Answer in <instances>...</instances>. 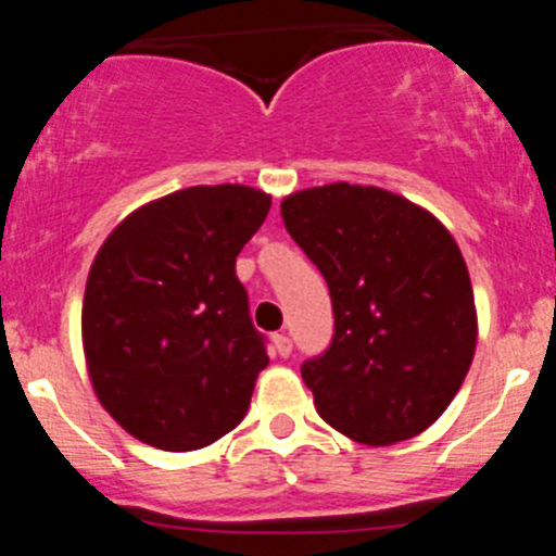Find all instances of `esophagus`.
<instances>
[{
	"label": "esophagus",
	"mask_w": 556,
	"mask_h": 556,
	"mask_svg": "<svg viewBox=\"0 0 556 556\" xmlns=\"http://www.w3.org/2000/svg\"><path fill=\"white\" fill-rule=\"evenodd\" d=\"M273 348H275V353H278V356L287 358L289 353H292V339H289L287 333H275V337H273Z\"/></svg>",
	"instance_id": "34e87169"
}]
</instances>
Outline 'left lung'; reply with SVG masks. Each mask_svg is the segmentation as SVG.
<instances>
[{
	"label": "left lung",
	"mask_w": 556,
	"mask_h": 556,
	"mask_svg": "<svg viewBox=\"0 0 556 556\" xmlns=\"http://www.w3.org/2000/svg\"><path fill=\"white\" fill-rule=\"evenodd\" d=\"M281 217L331 292V345L301 367L323 420L365 445L429 429L476 351L473 287L454 236L376 186L294 191Z\"/></svg>",
	"instance_id": "8db88e82"
}]
</instances>
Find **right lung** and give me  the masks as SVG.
Wrapping results in <instances>:
<instances>
[{"label": "right lung", "instance_id": "add662e5", "mask_svg": "<svg viewBox=\"0 0 556 556\" xmlns=\"http://www.w3.org/2000/svg\"><path fill=\"white\" fill-rule=\"evenodd\" d=\"M269 205L250 186H191L132 211L97 253L83 298L88 376L141 443L205 448L248 415L269 356L236 255Z\"/></svg>", "mask_w": 556, "mask_h": 556}]
</instances>
